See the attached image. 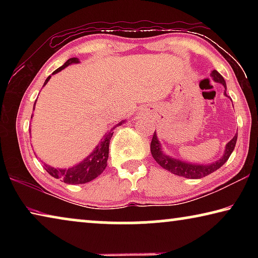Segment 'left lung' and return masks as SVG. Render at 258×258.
<instances>
[{
    "label": "left lung",
    "mask_w": 258,
    "mask_h": 258,
    "mask_svg": "<svg viewBox=\"0 0 258 258\" xmlns=\"http://www.w3.org/2000/svg\"><path fill=\"white\" fill-rule=\"evenodd\" d=\"M211 76L213 78V81L221 83V84L224 86L225 89L224 95H226V84H225L224 78L222 77L221 74L217 71H213L211 73ZM226 97H228V95H226ZM237 138H238V134H235L233 139L231 140L230 142H228V145L225 146L224 155L222 156L220 159L215 161V163L208 164V165L185 163V161L172 158L171 156H167L166 154H164L163 149H161L159 140L157 138L156 132L154 133V137H152V140H151L150 151H151L152 157H154V159L161 166V167L165 168L166 171L171 172L178 176H183L185 178H202L209 175V174H212L213 172L217 171L218 168L222 167V166L226 163V160L230 158V156L234 149L235 142H237Z\"/></svg>",
    "instance_id": "obj_1"
}]
</instances>
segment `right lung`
Instances as JSON below:
<instances>
[{"label": "right lung", "mask_w": 258, "mask_h": 258, "mask_svg": "<svg viewBox=\"0 0 258 258\" xmlns=\"http://www.w3.org/2000/svg\"><path fill=\"white\" fill-rule=\"evenodd\" d=\"M78 62H80V60L77 58L68 59L62 66L59 67L58 69H55V71L52 73V75L61 72L62 69L69 66V64L78 63ZM50 78L51 76L46 78L44 82V85L50 81ZM35 103H36V101H35ZM35 103H34V109H35ZM124 121H120V123L117 124L116 126L121 125V123H124ZM115 127H112V130ZM111 131L108 134L104 135L99 145L95 147V149L92 151V154L87 156L85 159H83L81 163L73 166V167L68 169L54 168L52 167V166L46 165V164H43V167L45 168V171L49 173L51 176L59 178V180L67 183V184H83V183H87L94 180V178L98 177L100 174L104 171V168L107 167V160L109 156V143H110V139L113 133ZM29 132H30V128H29Z\"/></svg>", "instance_id": "add662e5"}]
</instances>
